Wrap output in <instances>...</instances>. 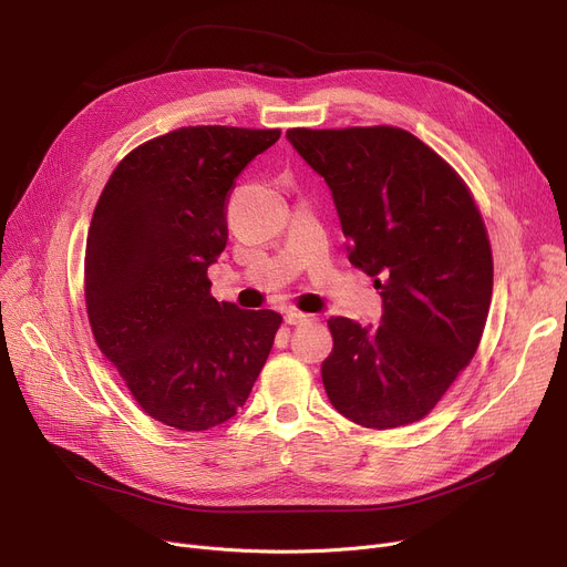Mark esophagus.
Listing matches in <instances>:
<instances>
[{
    "mask_svg": "<svg viewBox=\"0 0 567 567\" xmlns=\"http://www.w3.org/2000/svg\"><path fill=\"white\" fill-rule=\"evenodd\" d=\"M312 319V315H306V312H299V310H287L285 315V321L289 326H301V323H308Z\"/></svg>",
    "mask_w": 567,
    "mask_h": 567,
    "instance_id": "34e87169",
    "label": "esophagus"
}]
</instances>
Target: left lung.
<instances>
[{
	"instance_id": "1",
	"label": "left lung",
	"mask_w": 567,
	"mask_h": 567,
	"mask_svg": "<svg viewBox=\"0 0 567 567\" xmlns=\"http://www.w3.org/2000/svg\"><path fill=\"white\" fill-rule=\"evenodd\" d=\"M287 140L331 188L349 261L383 299L379 326L329 319L326 395L363 427L421 421L483 338L494 266L478 208L455 169L402 128H291Z\"/></svg>"
}]
</instances>
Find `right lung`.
<instances>
[{"label": "right lung", "instance_id": "1", "mask_svg": "<svg viewBox=\"0 0 567 567\" xmlns=\"http://www.w3.org/2000/svg\"><path fill=\"white\" fill-rule=\"evenodd\" d=\"M280 131L188 126L112 172L86 236L94 338L152 419L202 432L241 409L282 317L216 301L208 266L227 246L234 178Z\"/></svg>", "mask_w": 567, "mask_h": 567}]
</instances>
